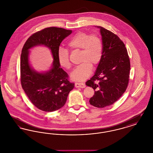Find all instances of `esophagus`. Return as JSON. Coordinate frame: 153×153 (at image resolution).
Masks as SVG:
<instances>
[{
    "mask_svg": "<svg viewBox=\"0 0 153 153\" xmlns=\"http://www.w3.org/2000/svg\"><path fill=\"white\" fill-rule=\"evenodd\" d=\"M75 87L83 88L85 87V85L83 82H76L75 83Z\"/></svg>",
    "mask_w": 153,
    "mask_h": 153,
    "instance_id": "1",
    "label": "esophagus"
}]
</instances>
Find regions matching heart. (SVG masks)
Segmentation results:
<instances>
[{"instance_id": "1", "label": "heart", "mask_w": 153, "mask_h": 153, "mask_svg": "<svg viewBox=\"0 0 153 153\" xmlns=\"http://www.w3.org/2000/svg\"><path fill=\"white\" fill-rule=\"evenodd\" d=\"M67 45L71 50L81 49L80 62L82 63L71 73V79L74 81L87 79L92 72V65H97L102 59V44L100 38L97 34L90 35L86 32L79 31L71 38ZM57 59L62 68L67 70L71 68L69 53L67 49L59 48Z\"/></svg>"}]
</instances>
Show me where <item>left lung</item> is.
<instances>
[{"mask_svg": "<svg viewBox=\"0 0 153 153\" xmlns=\"http://www.w3.org/2000/svg\"><path fill=\"white\" fill-rule=\"evenodd\" d=\"M102 55L95 75L85 84L95 94L89 102L97 108L111 105L122 96L129 81L130 62L123 42L117 36L101 26Z\"/></svg>", "mask_w": 153, "mask_h": 153, "instance_id": "1", "label": "left lung"}]
</instances>
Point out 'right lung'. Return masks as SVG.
<instances>
[{
	"label": "right lung",
	"mask_w": 153,
	"mask_h": 153,
	"mask_svg": "<svg viewBox=\"0 0 153 153\" xmlns=\"http://www.w3.org/2000/svg\"><path fill=\"white\" fill-rule=\"evenodd\" d=\"M72 30L51 27L30 36L22 48L21 56V82L22 88L31 102L45 112H53L62 107L74 84L68 80V74L58 62L57 53L61 42ZM38 45L50 48L53 57L51 69L40 73L29 65V50Z\"/></svg>",
	"instance_id": "1"
}]
</instances>
